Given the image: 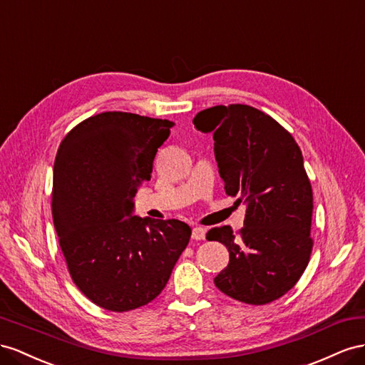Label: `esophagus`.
I'll list each match as a JSON object with an SVG mask.
<instances>
[{"label":"esophagus","mask_w":365,"mask_h":365,"mask_svg":"<svg viewBox=\"0 0 365 365\" xmlns=\"http://www.w3.org/2000/svg\"><path fill=\"white\" fill-rule=\"evenodd\" d=\"M191 237H192V240H205L206 231H205V229H203L202 226H195V227L192 229Z\"/></svg>","instance_id":"34e87169"}]
</instances>
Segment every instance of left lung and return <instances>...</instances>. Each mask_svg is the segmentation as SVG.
I'll use <instances>...</instances> for the list:
<instances>
[{
  "label": "left lung",
  "instance_id": "obj_1",
  "mask_svg": "<svg viewBox=\"0 0 365 365\" xmlns=\"http://www.w3.org/2000/svg\"><path fill=\"white\" fill-rule=\"evenodd\" d=\"M192 123L212 133L225 191L246 205L237 234L231 226L206 234L229 251V264L214 283L242 303H272L297 284L314 247V197L303 154L292 134L251 106H215L197 113Z\"/></svg>",
  "mask_w": 365,
  "mask_h": 365
}]
</instances>
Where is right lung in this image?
I'll return each instance as SVG.
<instances>
[{
  "mask_svg": "<svg viewBox=\"0 0 365 365\" xmlns=\"http://www.w3.org/2000/svg\"><path fill=\"white\" fill-rule=\"evenodd\" d=\"M173 122L106 111L71 128L53 168L51 214L73 283L111 312L142 307L168 283L191 227L131 215Z\"/></svg>",
  "mask_w": 365,
  "mask_h": 365,
  "instance_id": "obj_1",
  "label": "right lung"
}]
</instances>
